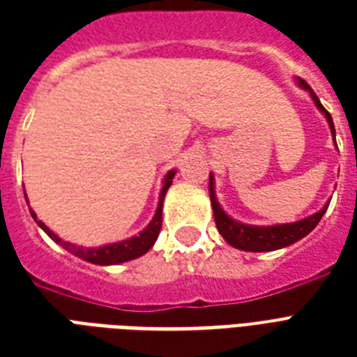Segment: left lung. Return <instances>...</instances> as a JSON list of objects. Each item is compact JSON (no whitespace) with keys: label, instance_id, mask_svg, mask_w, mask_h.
I'll use <instances>...</instances> for the list:
<instances>
[{"label":"left lung","instance_id":"obj_1","mask_svg":"<svg viewBox=\"0 0 357 357\" xmlns=\"http://www.w3.org/2000/svg\"><path fill=\"white\" fill-rule=\"evenodd\" d=\"M298 85L307 91L313 98V102L319 107L324 116H326L328 123H330V129H332L333 139H335V128H333L332 114L328 113L326 109L322 107L321 100L317 98V94L311 91V86L305 83L304 79H298ZM337 146V144H335ZM215 179H213V174L209 176V196H211V206H213V215H215V222H217V228L220 231L226 243L231 244L234 248L244 250V252H272V250L285 248L289 244L296 243L302 237L310 234L311 229H315V226L319 224V220L322 218V215L326 213L330 202L326 206L322 207L321 211L311 215L307 218H302L298 222L291 224H276V226H250V224H243L234 220L231 217H228L224 209L220 207V204L217 202V196H215Z\"/></svg>","mask_w":357,"mask_h":357}]
</instances>
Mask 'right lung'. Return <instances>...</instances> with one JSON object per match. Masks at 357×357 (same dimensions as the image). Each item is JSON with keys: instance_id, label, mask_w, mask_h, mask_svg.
I'll list each match as a JSON object with an SVG mask.
<instances>
[{"instance_id": "right-lung-1", "label": "right lung", "mask_w": 357, "mask_h": 357, "mask_svg": "<svg viewBox=\"0 0 357 357\" xmlns=\"http://www.w3.org/2000/svg\"><path fill=\"white\" fill-rule=\"evenodd\" d=\"M176 176V170H170V172L165 176V181H162L161 195H159V206H157V211L151 218V222L146 226V229H142L139 235H135L131 238H126V241H120V243L107 244V246H100V248H81V246H75L72 243H66L63 238H59L57 235L53 234L52 229L47 228L46 224L38 220L35 215V211H31V217L35 218L36 224L40 226L44 231H46L50 237L55 241L57 244H61L63 248H66L70 254L77 255L81 259L89 261V263H94V265H119L123 261L137 259L140 255H144L148 250L153 246V243L159 237V231H161L162 226V200H165V195H167L168 187L172 185V179Z\"/></svg>"}]
</instances>
